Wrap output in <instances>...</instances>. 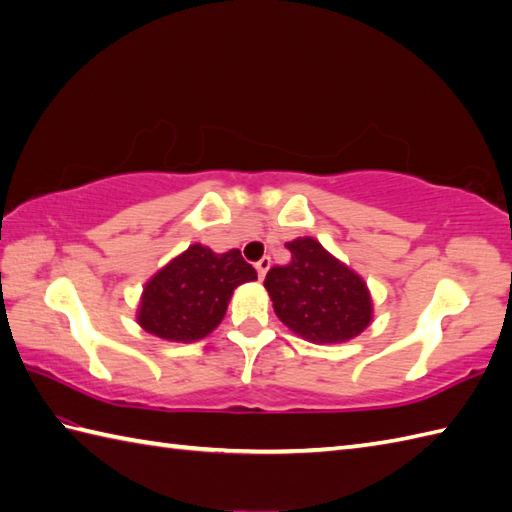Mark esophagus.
Masks as SVG:
<instances>
[{"label": "esophagus", "mask_w": 512, "mask_h": 512, "mask_svg": "<svg viewBox=\"0 0 512 512\" xmlns=\"http://www.w3.org/2000/svg\"><path fill=\"white\" fill-rule=\"evenodd\" d=\"M255 268H257L259 279H264L266 273H268V268H270V257H262V259H259V262L255 264Z\"/></svg>", "instance_id": "1"}]
</instances>
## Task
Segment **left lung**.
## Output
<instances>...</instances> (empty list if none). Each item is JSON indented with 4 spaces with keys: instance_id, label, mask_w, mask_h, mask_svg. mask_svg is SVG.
Here are the masks:
<instances>
[{
    "instance_id": "8db88e82",
    "label": "left lung",
    "mask_w": 512,
    "mask_h": 512,
    "mask_svg": "<svg viewBox=\"0 0 512 512\" xmlns=\"http://www.w3.org/2000/svg\"><path fill=\"white\" fill-rule=\"evenodd\" d=\"M290 262L268 270L264 286L281 323L312 343H345L372 323V297L352 268L317 239L286 244Z\"/></svg>"
}]
</instances>
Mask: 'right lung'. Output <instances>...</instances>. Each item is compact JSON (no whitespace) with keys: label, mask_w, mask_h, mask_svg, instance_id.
Listing matches in <instances>:
<instances>
[{"label":"right lung","mask_w":512,"mask_h":512,"mask_svg":"<svg viewBox=\"0 0 512 512\" xmlns=\"http://www.w3.org/2000/svg\"><path fill=\"white\" fill-rule=\"evenodd\" d=\"M255 279V268L239 250L217 255L193 244L147 281L136 319L158 339L200 341L224 319L233 290Z\"/></svg>","instance_id":"add662e5"}]
</instances>
